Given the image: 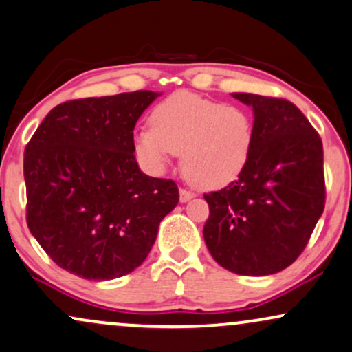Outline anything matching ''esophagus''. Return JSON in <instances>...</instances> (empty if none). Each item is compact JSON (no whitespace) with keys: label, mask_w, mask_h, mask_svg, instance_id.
Wrapping results in <instances>:
<instances>
[{"label":"esophagus","mask_w":352,"mask_h":352,"mask_svg":"<svg viewBox=\"0 0 352 352\" xmlns=\"http://www.w3.org/2000/svg\"><path fill=\"white\" fill-rule=\"evenodd\" d=\"M192 197H194V192H190V190H188V189H181L179 190L181 202H188L189 199H192Z\"/></svg>","instance_id":"esophagus-1"}]
</instances>
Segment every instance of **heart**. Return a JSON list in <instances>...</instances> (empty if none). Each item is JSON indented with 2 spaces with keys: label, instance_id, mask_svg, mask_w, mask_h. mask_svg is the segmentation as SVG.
Listing matches in <instances>:
<instances>
[{
  "label": "heart",
  "instance_id": "1",
  "mask_svg": "<svg viewBox=\"0 0 352 352\" xmlns=\"http://www.w3.org/2000/svg\"><path fill=\"white\" fill-rule=\"evenodd\" d=\"M253 140L248 109L179 91L155 107L151 127L137 132L135 151L153 171H162L173 156L183 153L181 166L190 183L219 189L241 175Z\"/></svg>",
  "mask_w": 352,
  "mask_h": 352
}]
</instances>
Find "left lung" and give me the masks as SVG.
Wrapping results in <instances>:
<instances>
[{
    "label": "left lung",
    "instance_id": "8db88e82",
    "mask_svg": "<svg viewBox=\"0 0 352 352\" xmlns=\"http://www.w3.org/2000/svg\"><path fill=\"white\" fill-rule=\"evenodd\" d=\"M232 96L253 107V148L236 181L204 194V240L212 258L235 274H276L300 256L323 214V143L287 99Z\"/></svg>",
    "mask_w": 352,
    "mask_h": 352
}]
</instances>
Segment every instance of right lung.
Returning a JSON list of instances; mask_svg holds the SVG:
<instances>
[{"label": "right lung", "mask_w": 352, "mask_h": 352, "mask_svg": "<svg viewBox=\"0 0 352 352\" xmlns=\"http://www.w3.org/2000/svg\"><path fill=\"white\" fill-rule=\"evenodd\" d=\"M153 91L54 107L24 150L25 220L56 266L89 280L145 261L160 222L179 202L175 181L143 175L133 129Z\"/></svg>", "instance_id": "add662e5"}]
</instances>
